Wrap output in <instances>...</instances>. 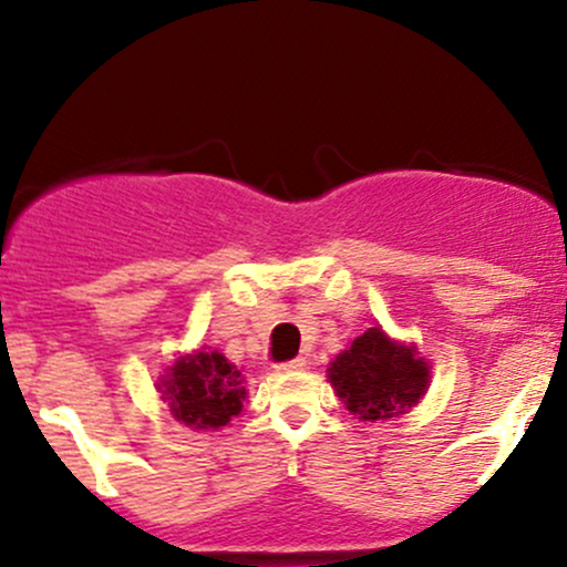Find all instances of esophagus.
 <instances>
[{
	"mask_svg": "<svg viewBox=\"0 0 567 567\" xmlns=\"http://www.w3.org/2000/svg\"><path fill=\"white\" fill-rule=\"evenodd\" d=\"M306 368V360L303 357H296V360H288L279 365V370H285V373H290V370H303Z\"/></svg>",
	"mask_w": 567,
	"mask_h": 567,
	"instance_id": "obj_1",
	"label": "esophagus"
}]
</instances>
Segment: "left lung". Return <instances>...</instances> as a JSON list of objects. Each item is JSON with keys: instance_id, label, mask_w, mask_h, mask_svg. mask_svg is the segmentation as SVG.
Instances as JSON below:
<instances>
[{"instance_id": "1", "label": "left lung", "mask_w": 567, "mask_h": 567, "mask_svg": "<svg viewBox=\"0 0 567 567\" xmlns=\"http://www.w3.org/2000/svg\"><path fill=\"white\" fill-rule=\"evenodd\" d=\"M328 379L351 415L386 421L419 405L429 389V362L410 343L368 328L328 368Z\"/></svg>"}]
</instances>
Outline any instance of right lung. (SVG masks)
<instances>
[{"label":"right lung","mask_w":567,"mask_h":567,"mask_svg":"<svg viewBox=\"0 0 567 567\" xmlns=\"http://www.w3.org/2000/svg\"><path fill=\"white\" fill-rule=\"evenodd\" d=\"M237 365L216 349L202 347L194 354L178 357L167 368L157 389L167 400L175 421L194 429H220L243 413L245 383Z\"/></svg>","instance_id":"obj_1"}]
</instances>
